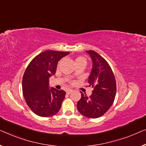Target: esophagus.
<instances>
[{
	"instance_id": "1",
	"label": "esophagus",
	"mask_w": 146,
	"mask_h": 146,
	"mask_svg": "<svg viewBox=\"0 0 146 146\" xmlns=\"http://www.w3.org/2000/svg\"><path fill=\"white\" fill-rule=\"evenodd\" d=\"M73 92V90H71V89H69V90H67V94H71V92Z\"/></svg>"
}]
</instances>
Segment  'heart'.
<instances>
[{"mask_svg":"<svg viewBox=\"0 0 146 146\" xmlns=\"http://www.w3.org/2000/svg\"><path fill=\"white\" fill-rule=\"evenodd\" d=\"M77 63H84V64H86V60L84 57H82V56H79L75 59V64H77ZM60 62L59 63V64Z\"/></svg>","mask_w":146,"mask_h":146,"instance_id":"obj_1","label":"heart"}]
</instances>
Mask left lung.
I'll list each match as a JSON object with an SVG mask.
<instances>
[{
  "label": "left lung",
  "mask_w": 146,
  "mask_h": 146,
  "mask_svg": "<svg viewBox=\"0 0 146 146\" xmlns=\"http://www.w3.org/2000/svg\"><path fill=\"white\" fill-rule=\"evenodd\" d=\"M92 62L89 75V86L94 88L88 97L82 92L81 98L77 102L79 112L88 118L96 119L103 115L113 103L116 94V81L114 74L106 60L94 50L86 51Z\"/></svg>",
  "instance_id": "8db88e82"
}]
</instances>
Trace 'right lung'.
<instances>
[{
    "mask_svg": "<svg viewBox=\"0 0 146 146\" xmlns=\"http://www.w3.org/2000/svg\"><path fill=\"white\" fill-rule=\"evenodd\" d=\"M69 52L46 50L30 62L22 80L26 103L36 115L50 117L59 111L66 92L49 86V78L56 73L59 61Z\"/></svg>",
    "mask_w": 146,
    "mask_h": 146,
    "instance_id": "right-lung-1",
    "label": "right lung"
}]
</instances>
